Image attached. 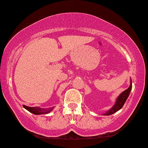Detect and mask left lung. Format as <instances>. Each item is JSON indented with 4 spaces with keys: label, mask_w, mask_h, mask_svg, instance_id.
<instances>
[{
    "label": "left lung",
    "mask_w": 148,
    "mask_h": 148,
    "mask_svg": "<svg viewBox=\"0 0 148 148\" xmlns=\"http://www.w3.org/2000/svg\"><path fill=\"white\" fill-rule=\"evenodd\" d=\"M132 83H131L129 87L127 89H126L125 91H124V92L118 96V98H117V101H116V103L114 104L113 107H112V108L108 111V112H107L104 114H105V115H110V114H113L114 112H117V111L120 110V109L123 107L124 104L125 103L127 98L129 97V94H130L131 90H132Z\"/></svg>",
    "instance_id": "obj_1"
}]
</instances>
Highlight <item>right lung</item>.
I'll return each instance as SVG.
<instances>
[{
  "label": "right lung",
  "mask_w": 148,
  "mask_h": 148,
  "mask_svg": "<svg viewBox=\"0 0 148 148\" xmlns=\"http://www.w3.org/2000/svg\"><path fill=\"white\" fill-rule=\"evenodd\" d=\"M23 107L25 109H26L27 110H29V112H31V113L35 114H45V113H48V112H50L52 109H49V110H45V109L40 108L39 107H29V106H23Z\"/></svg>",
  "instance_id": "1"
}]
</instances>
